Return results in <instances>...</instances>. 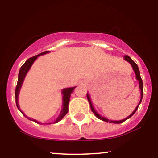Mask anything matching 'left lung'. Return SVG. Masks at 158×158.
Masks as SVG:
<instances>
[{"label": "left lung", "mask_w": 158, "mask_h": 158, "mask_svg": "<svg viewBox=\"0 0 158 158\" xmlns=\"http://www.w3.org/2000/svg\"><path fill=\"white\" fill-rule=\"evenodd\" d=\"M124 59H125V60H126V61H128V62H129L130 64H131V65L132 66V68H133L134 71H135V74H136V79H137V81H139V89H140V90H141V93H140V97H141V98H140V101H139V102L138 106H137V107H136V108L135 109V110H134V111L132 112V113H131V114H130V115L128 116V117H126V118H125V119H122V120L114 121V120H110V119H107V118H106V117H102V116L99 115V114H98L97 111H96L95 109H94V108L93 105H92L91 100H90V98L89 94H87V98H88V102H89V103H90V109H91L92 112H93V113H94V114H95V116H96V117H97L98 119H101V120H102V121H105V122H107V123H115V124H119V123H123V122H124V121H126V119H129L130 117H132V116H133L134 114H135V113L136 112V110H137V108H138V107H139V104H140L141 101H142V99H143V81H142V79H141V77H140V73H139V70L138 66H137V64H136V63L135 62V61H134L133 60H132V59H131V58H130L129 56H124Z\"/></svg>", "instance_id": "left-lung-1"}]
</instances>
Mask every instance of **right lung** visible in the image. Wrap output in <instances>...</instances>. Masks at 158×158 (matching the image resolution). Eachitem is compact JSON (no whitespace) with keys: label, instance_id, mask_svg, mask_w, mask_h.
<instances>
[{"label":"right lung","instance_id":"obj_1","mask_svg":"<svg viewBox=\"0 0 158 158\" xmlns=\"http://www.w3.org/2000/svg\"><path fill=\"white\" fill-rule=\"evenodd\" d=\"M48 52H50V51H44V52H41V53H39V55H36L35 56H33V57L30 58V59H27V60L25 61L24 64H23L22 66L21 67V68H20L19 73V79H18L17 86H16V88H15V102H16V106H17V108H19L20 111H21V113H22L23 115L25 116V117H26L27 118H28L29 119H30V120L34 121V122L39 123V124H41V123H39V122H38V121L35 120V119L29 118V117H27V116L25 115V114H23L22 111H21V109H20V108H19V102H18V99H19V94L20 90H21V86H22L23 81V80H24V78H25V77H26L27 72L29 71L30 68H31L32 64H33L34 61L36 60V59H37V58L39 57V56L44 55V54L48 53ZM75 88H76V87H73V88H64V89L62 90V92H61V93H62V94H63V97H62V100H63L62 109H61L60 114H59V117H58V118L56 119V121L53 123H56L59 122V121H60L61 119H62L63 117H64V116L66 115L67 113H68V104H69V101H70V95H71L72 92L73 91V90L75 89ZM49 124H52V123H49Z\"/></svg>","mask_w":158,"mask_h":158}]
</instances>
